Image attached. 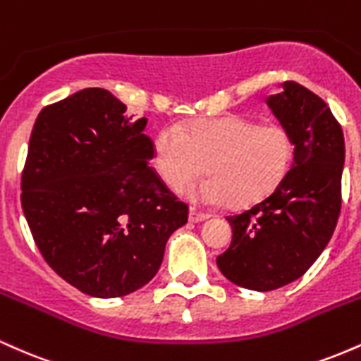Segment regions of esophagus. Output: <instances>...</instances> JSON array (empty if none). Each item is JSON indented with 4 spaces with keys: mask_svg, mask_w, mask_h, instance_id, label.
<instances>
[{
    "mask_svg": "<svg viewBox=\"0 0 361 361\" xmlns=\"http://www.w3.org/2000/svg\"><path fill=\"white\" fill-rule=\"evenodd\" d=\"M209 217H210L209 214L198 212V210H195V209H190V215H188L190 222H202V221H207V219H209Z\"/></svg>",
    "mask_w": 361,
    "mask_h": 361,
    "instance_id": "1",
    "label": "esophagus"
}]
</instances>
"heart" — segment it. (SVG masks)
<instances>
[{"label":"heart","instance_id":"obj_1","mask_svg":"<svg viewBox=\"0 0 361 361\" xmlns=\"http://www.w3.org/2000/svg\"><path fill=\"white\" fill-rule=\"evenodd\" d=\"M293 159V139L280 123L227 115L198 120L183 130L163 128L154 139V163L173 192L204 175L192 192L204 205L227 202L234 209L258 204L285 180Z\"/></svg>","mask_w":361,"mask_h":361}]
</instances>
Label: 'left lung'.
Wrapping results in <instances>:
<instances>
[{"instance_id":"1","label":"left lung","mask_w":361,"mask_h":361,"mask_svg":"<svg viewBox=\"0 0 361 361\" xmlns=\"http://www.w3.org/2000/svg\"><path fill=\"white\" fill-rule=\"evenodd\" d=\"M293 139V163L275 192L229 215L233 241L217 256L222 275L270 292L300 279L336 229L341 212L345 139L324 100L295 81L267 100Z\"/></svg>"}]
</instances>
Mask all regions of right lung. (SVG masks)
Instances as JSON below:
<instances>
[{"instance_id": "right-lung-1", "label": "right lung", "mask_w": 361, "mask_h": 361, "mask_svg": "<svg viewBox=\"0 0 361 361\" xmlns=\"http://www.w3.org/2000/svg\"><path fill=\"white\" fill-rule=\"evenodd\" d=\"M146 126L103 88L47 105L35 120L22 173L25 219L49 267L86 295L144 287L188 221V205L149 166Z\"/></svg>"}]
</instances>
